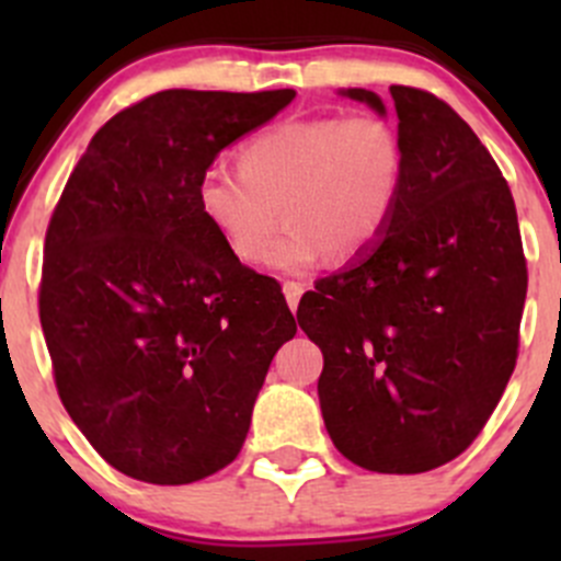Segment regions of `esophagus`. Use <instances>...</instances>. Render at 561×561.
Listing matches in <instances>:
<instances>
[{
  "label": "esophagus",
  "mask_w": 561,
  "mask_h": 561,
  "mask_svg": "<svg viewBox=\"0 0 561 561\" xmlns=\"http://www.w3.org/2000/svg\"><path fill=\"white\" fill-rule=\"evenodd\" d=\"M282 290H285L287 307L296 312L298 301H301V296H304V285H301V282H285V285H282Z\"/></svg>",
  "instance_id": "34e87169"
}]
</instances>
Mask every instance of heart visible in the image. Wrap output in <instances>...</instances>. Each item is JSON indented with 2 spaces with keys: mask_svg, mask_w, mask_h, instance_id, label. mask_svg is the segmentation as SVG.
<instances>
[{
  "mask_svg": "<svg viewBox=\"0 0 561 561\" xmlns=\"http://www.w3.org/2000/svg\"><path fill=\"white\" fill-rule=\"evenodd\" d=\"M404 186V146L386 118H290L254 135L239 151V173L208 168L195 186L203 222L241 263H263L276 208L290 233L271 268L304 274L342 257H366L386 236Z\"/></svg>",
  "mask_w": 561,
  "mask_h": 561,
  "instance_id": "obj_1",
  "label": "heart"
}]
</instances>
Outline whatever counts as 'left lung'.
<instances>
[{"label":"left lung","mask_w":561,"mask_h":561,"mask_svg":"<svg viewBox=\"0 0 561 561\" xmlns=\"http://www.w3.org/2000/svg\"><path fill=\"white\" fill-rule=\"evenodd\" d=\"M386 116L375 92L347 89ZM404 186L382 241L298 307L322 350V421L344 458L417 474L483 432L518 358L526 260L516 203L467 122L434 94L390 87Z\"/></svg>","instance_id":"8db88e82"}]
</instances>
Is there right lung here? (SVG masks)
I'll return each mask as SVG.
<instances>
[{
  "mask_svg": "<svg viewBox=\"0 0 561 561\" xmlns=\"http://www.w3.org/2000/svg\"><path fill=\"white\" fill-rule=\"evenodd\" d=\"M293 98L151 94L98 129L56 203L39 282L56 390L129 478L184 485L228 467L296 336L279 282L236 260L195 206L219 151Z\"/></svg>",
  "mask_w": 561,
  "mask_h": 561,
  "instance_id": "obj_1",
  "label": "right lung"
}]
</instances>
